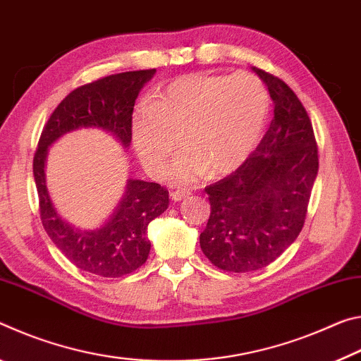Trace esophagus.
Listing matches in <instances>:
<instances>
[{
    "mask_svg": "<svg viewBox=\"0 0 361 361\" xmlns=\"http://www.w3.org/2000/svg\"><path fill=\"white\" fill-rule=\"evenodd\" d=\"M188 195H190V192H187V190H174V192H171V198H173L174 202H180V200L188 198Z\"/></svg>",
    "mask_w": 361,
    "mask_h": 361,
    "instance_id": "obj_1",
    "label": "esophagus"
}]
</instances>
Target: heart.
Segmentation results:
<instances>
[{
    "mask_svg": "<svg viewBox=\"0 0 361 361\" xmlns=\"http://www.w3.org/2000/svg\"><path fill=\"white\" fill-rule=\"evenodd\" d=\"M269 110V92L256 76L184 75L135 111L134 147L145 169L163 176L182 135L187 150L171 169L176 182L188 184L208 169L224 176L241 166L261 142Z\"/></svg>",
    "mask_w": 361,
    "mask_h": 361,
    "instance_id": "heart-1",
    "label": "heart"
}]
</instances>
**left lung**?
I'll list each match as a JSON object with an SVG mask.
<instances>
[{
	"label": "left lung",
	"instance_id": "1",
	"mask_svg": "<svg viewBox=\"0 0 361 361\" xmlns=\"http://www.w3.org/2000/svg\"><path fill=\"white\" fill-rule=\"evenodd\" d=\"M269 87L274 120L241 166L204 188L211 203L200 246L211 264L245 274L265 267L304 227L318 149L304 105L285 81L252 68Z\"/></svg>",
	"mask_w": 361,
	"mask_h": 361
}]
</instances>
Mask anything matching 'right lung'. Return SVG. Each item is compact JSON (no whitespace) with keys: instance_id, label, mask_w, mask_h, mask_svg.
I'll use <instances>...</instances> for the list:
<instances>
[{"instance_id":"right-lung-1","label":"right lung","mask_w":361,"mask_h":361,"mask_svg":"<svg viewBox=\"0 0 361 361\" xmlns=\"http://www.w3.org/2000/svg\"><path fill=\"white\" fill-rule=\"evenodd\" d=\"M157 70H137L105 76L76 87L52 111L33 157V176L39 198V216L46 233L76 267L105 279H118L147 261L150 241L147 227L168 209L169 193L155 182L129 179L126 192L102 227L80 230L57 214L46 187L49 145L81 128H99L115 135L128 149L133 137L135 99Z\"/></svg>"}]
</instances>
